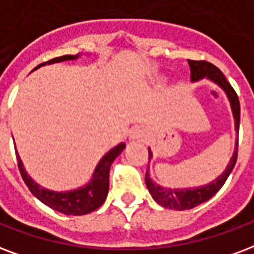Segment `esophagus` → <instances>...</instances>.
<instances>
[{
    "label": "esophagus",
    "mask_w": 254,
    "mask_h": 254,
    "mask_svg": "<svg viewBox=\"0 0 254 254\" xmlns=\"http://www.w3.org/2000/svg\"><path fill=\"white\" fill-rule=\"evenodd\" d=\"M145 131L140 127H133L129 133V140H142L145 137Z\"/></svg>",
    "instance_id": "34e87169"
}]
</instances>
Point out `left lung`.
I'll return each mask as SVG.
<instances>
[{"label":"left lung","mask_w":254,"mask_h":254,"mask_svg":"<svg viewBox=\"0 0 254 254\" xmlns=\"http://www.w3.org/2000/svg\"><path fill=\"white\" fill-rule=\"evenodd\" d=\"M189 66H190V81L191 82H197V81L206 78V80L212 81L216 85L225 92L226 97L230 102V108H232V113H233V119H235V127L236 131L239 133L240 127V101L239 96L236 94L235 89L232 88V85L228 82L225 75L222 74V71L217 66H214L213 64L208 61H193V60H188ZM237 150H239V138L236 141L235 152L233 156L230 158L229 164L226 166V169L222 172L221 176H218L217 179L213 180L212 183L206 184L204 187L197 188H184V189H170V188H164L160 184H156L150 179L149 170H146L145 174V183L148 187L149 193L152 194L153 200L157 204H160L164 208L174 209V210H187L197 206V205L202 204L209 198H212L216 193H217L221 187L225 184L226 179L229 177L232 170L235 168L236 161H237ZM149 152V161L152 160L153 153L150 148L148 149Z\"/></svg>","instance_id":"1"}]
</instances>
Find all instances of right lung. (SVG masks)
<instances>
[{
    "mask_svg": "<svg viewBox=\"0 0 254 254\" xmlns=\"http://www.w3.org/2000/svg\"><path fill=\"white\" fill-rule=\"evenodd\" d=\"M80 57V54H66V56H61V57L53 58L48 63L40 64L38 66L34 67V70L38 69L40 66L44 65H50V64L63 63V61H70V60H77ZM127 145L121 142L113 149H110L109 152L106 153L105 156L100 160L98 165L92 174V180L89 181L86 185L78 188V189H73V190L67 191H54L45 189V188L40 187L38 184L34 183L32 177L26 173L24 168V164L19 158L18 153L15 150L17 154V164H18L19 173L22 176V180L29 188V190L32 191L33 194L38 198V200L48 205L49 208L61 212L67 216H84L88 213L93 212L101 206L106 200L108 191H109V170L110 165L113 164L116 158L119 157L120 153L123 152Z\"/></svg>",
    "mask_w": 254,
    "mask_h": 254,
    "instance_id": "1",
    "label": "right lung"
}]
</instances>
